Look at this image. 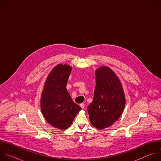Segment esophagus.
Listing matches in <instances>:
<instances>
[{
    "label": "esophagus",
    "instance_id": "esophagus-1",
    "mask_svg": "<svg viewBox=\"0 0 161 161\" xmlns=\"http://www.w3.org/2000/svg\"><path fill=\"white\" fill-rule=\"evenodd\" d=\"M80 106H81V108L82 109H83V108H85V104H84V103H81V104H80Z\"/></svg>",
    "mask_w": 161,
    "mask_h": 161
}]
</instances>
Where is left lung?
<instances>
[{"mask_svg": "<svg viewBox=\"0 0 161 161\" xmlns=\"http://www.w3.org/2000/svg\"><path fill=\"white\" fill-rule=\"evenodd\" d=\"M96 81L94 100L87 110L92 124L103 129L111 126L121 116L125 99L119 79L109 67L97 69Z\"/></svg>", "mask_w": 161, "mask_h": 161, "instance_id": "obj_1", "label": "left lung"}]
</instances>
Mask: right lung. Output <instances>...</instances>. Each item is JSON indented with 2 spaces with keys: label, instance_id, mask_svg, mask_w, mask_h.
I'll return each instance as SVG.
<instances>
[{
  "label": "right lung",
  "instance_id": "right-lung-1",
  "mask_svg": "<svg viewBox=\"0 0 161 161\" xmlns=\"http://www.w3.org/2000/svg\"><path fill=\"white\" fill-rule=\"evenodd\" d=\"M72 67L58 64L52 70L45 82L41 98L44 117L52 126L60 129L69 127L81 107L75 103L66 85Z\"/></svg>",
  "mask_w": 161,
  "mask_h": 161
}]
</instances>
